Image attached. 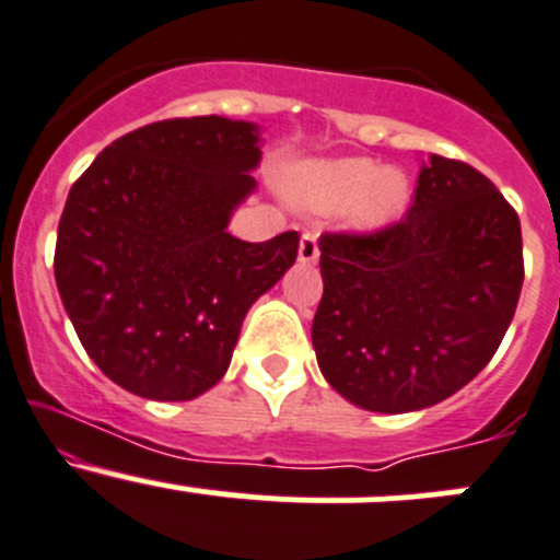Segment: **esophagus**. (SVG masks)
I'll return each instance as SVG.
<instances>
[{
  "instance_id": "34e87169",
  "label": "esophagus",
  "mask_w": 560,
  "mask_h": 560,
  "mask_svg": "<svg viewBox=\"0 0 560 560\" xmlns=\"http://www.w3.org/2000/svg\"><path fill=\"white\" fill-rule=\"evenodd\" d=\"M298 260L303 265H314L316 260H319V244H316L314 233H303V238H300Z\"/></svg>"
}]
</instances>
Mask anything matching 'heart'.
<instances>
[{"mask_svg": "<svg viewBox=\"0 0 560 560\" xmlns=\"http://www.w3.org/2000/svg\"><path fill=\"white\" fill-rule=\"evenodd\" d=\"M408 179L370 158H340L314 163L300 182V201L316 211L351 206V222L362 231L392 225L408 209Z\"/></svg>", "mask_w": 560, "mask_h": 560, "instance_id": "1", "label": "heart"}]
</instances>
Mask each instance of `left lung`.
I'll return each instance as SVG.
<instances>
[{
	"instance_id": "1",
	"label": "left lung",
	"mask_w": 560,
	"mask_h": 560,
	"mask_svg": "<svg viewBox=\"0 0 560 560\" xmlns=\"http://www.w3.org/2000/svg\"><path fill=\"white\" fill-rule=\"evenodd\" d=\"M325 295L311 340L327 384L373 413L443 402L491 362L523 284L521 222L480 172L421 166L402 222L319 238Z\"/></svg>"
}]
</instances>
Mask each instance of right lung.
Masks as SVG:
<instances>
[{
	"mask_svg": "<svg viewBox=\"0 0 560 560\" xmlns=\"http://www.w3.org/2000/svg\"><path fill=\"white\" fill-rule=\"evenodd\" d=\"M260 126L220 115L137 128L91 163L58 222L56 284L109 381L185 402L228 373L246 311L295 265L298 233H228L257 182Z\"/></svg>",
	"mask_w": 560,
	"mask_h": 560,
	"instance_id": "obj_1",
	"label": "right lung"
}]
</instances>
